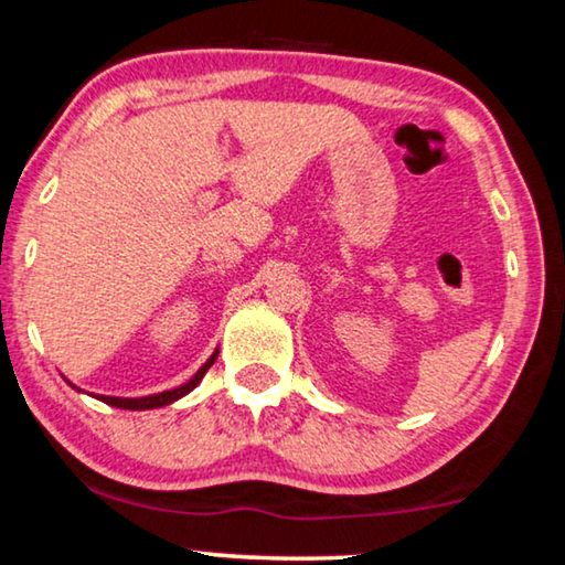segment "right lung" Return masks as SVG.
I'll list each match as a JSON object with an SVG mask.
<instances>
[{"label": "right lung", "instance_id": "right-lung-1", "mask_svg": "<svg viewBox=\"0 0 565 565\" xmlns=\"http://www.w3.org/2000/svg\"><path fill=\"white\" fill-rule=\"evenodd\" d=\"M218 352L211 354V360L205 362L199 372H195L193 380H188L185 384H181V387L175 390H168V392H160V395H150V397H138V399H125V397H105L100 395V399L105 402V405H113V407H120V409H153V407H163V405H170V402L181 399L183 395H188L195 384H199L203 380V374L211 370V364L216 362Z\"/></svg>", "mask_w": 565, "mask_h": 565}]
</instances>
